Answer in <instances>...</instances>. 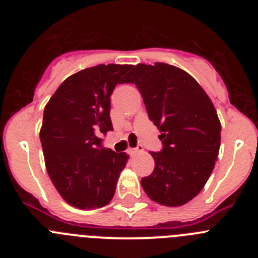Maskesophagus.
<instances>
[{
	"instance_id": "obj_1",
	"label": "esophagus",
	"mask_w": 258,
	"mask_h": 258,
	"mask_svg": "<svg viewBox=\"0 0 258 258\" xmlns=\"http://www.w3.org/2000/svg\"><path fill=\"white\" fill-rule=\"evenodd\" d=\"M143 151V146H138L136 149H129L127 150V154L131 155V156H134V155L140 154V152Z\"/></svg>"
}]
</instances>
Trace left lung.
Wrapping results in <instances>:
<instances>
[{
    "mask_svg": "<svg viewBox=\"0 0 258 258\" xmlns=\"http://www.w3.org/2000/svg\"><path fill=\"white\" fill-rule=\"evenodd\" d=\"M125 83L137 85L164 145L151 152L155 169L141 179L143 190L161 206H183L206 186L217 160V111L197 80L166 63L133 66Z\"/></svg>",
    "mask_w": 258,
    "mask_h": 258,
    "instance_id": "left-lung-1",
    "label": "left lung"
}]
</instances>
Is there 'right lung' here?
Returning a JSON list of instances; mask_svg holds the SVG:
<instances>
[{
    "label": "right lung",
    "mask_w": 258,
    "mask_h": 258,
    "mask_svg": "<svg viewBox=\"0 0 258 258\" xmlns=\"http://www.w3.org/2000/svg\"><path fill=\"white\" fill-rule=\"evenodd\" d=\"M129 64L85 68L60 84L47 102L40 131L47 174L60 197L79 209L107 206L129 155L103 149L112 131L111 94Z\"/></svg>",
    "instance_id": "obj_1"
}]
</instances>
